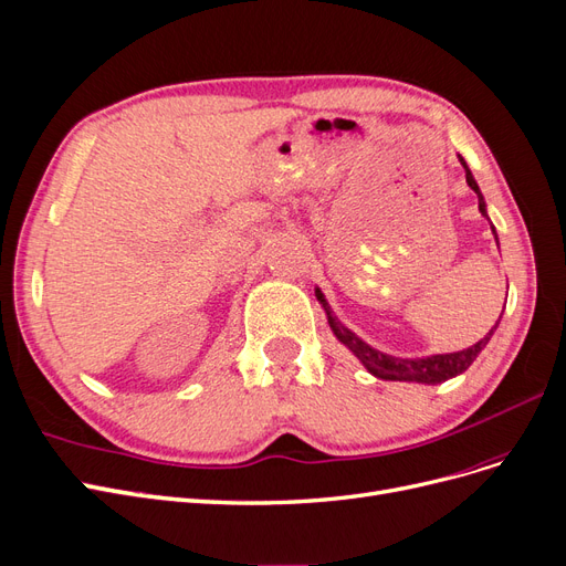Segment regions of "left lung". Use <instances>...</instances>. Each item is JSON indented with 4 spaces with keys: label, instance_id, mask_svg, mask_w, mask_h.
Listing matches in <instances>:
<instances>
[{
    "label": "left lung",
    "instance_id": "obj_1",
    "mask_svg": "<svg viewBox=\"0 0 566 566\" xmlns=\"http://www.w3.org/2000/svg\"><path fill=\"white\" fill-rule=\"evenodd\" d=\"M459 163H462L464 172H467V184L473 188V193L478 196V209L480 214H483L488 221V205H485V198L483 193H480V186L475 184L473 175H471V167L467 165V160L459 156ZM492 233H494V240L499 244V238H496V228L490 223ZM315 296L317 301L322 303V307L326 310V319H328V326L333 331V336H336L352 354L357 357L366 370L370 375H375V378L380 380H391V382H415V385H441L450 378H457V375H462L464 370H469V366L475 361V357L480 352L485 349V345L490 343L492 333L496 331V326L488 333V336L483 340H478L475 345L462 349V352H450V354H433V357H427V359H396V357H389V354H382L378 349H373L370 345H366L361 338L354 336V333L349 328H345L336 317H333L331 312V305L328 301L324 298L322 289H315Z\"/></svg>",
    "mask_w": 566,
    "mask_h": 566
}]
</instances>
